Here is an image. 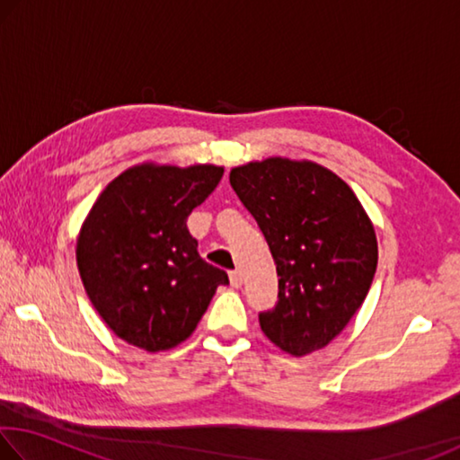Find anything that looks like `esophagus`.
<instances>
[{
  "mask_svg": "<svg viewBox=\"0 0 460 460\" xmlns=\"http://www.w3.org/2000/svg\"><path fill=\"white\" fill-rule=\"evenodd\" d=\"M229 279H231V286H233V288H239L241 284H243V276H241L239 270L229 271Z\"/></svg>",
  "mask_w": 460,
  "mask_h": 460,
  "instance_id": "34e87169",
  "label": "esophagus"
}]
</instances>
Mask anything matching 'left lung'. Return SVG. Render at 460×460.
Returning <instances> with one entry per match:
<instances>
[{
	"mask_svg": "<svg viewBox=\"0 0 460 460\" xmlns=\"http://www.w3.org/2000/svg\"><path fill=\"white\" fill-rule=\"evenodd\" d=\"M229 182L266 237L278 305L260 313L266 337L294 357L329 345L363 305L377 239L359 199L314 162L268 158L231 170Z\"/></svg>",
	"mask_w": 460,
	"mask_h": 460,
	"instance_id": "left-lung-1",
	"label": "left lung"
}]
</instances>
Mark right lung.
I'll return each instance as SVG.
<instances>
[{
  "mask_svg": "<svg viewBox=\"0 0 460 460\" xmlns=\"http://www.w3.org/2000/svg\"><path fill=\"white\" fill-rule=\"evenodd\" d=\"M221 166L142 164L105 186L76 241V266L99 316L119 339L166 351L197 329L227 271L200 258L186 219Z\"/></svg>",
  "mask_w": 460,
  "mask_h": 460,
  "instance_id": "obj_1",
  "label": "right lung"
}]
</instances>
